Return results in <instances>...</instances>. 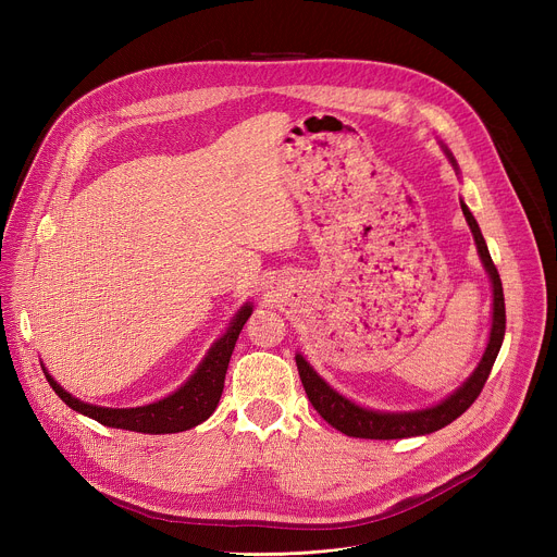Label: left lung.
I'll return each mask as SVG.
<instances>
[{
  "instance_id": "1",
  "label": "left lung",
  "mask_w": 557,
  "mask_h": 557,
  "mask_svg": "<svg viewBox=\"0 0 557 557\" xmlns=\"http://www.w3.org/2000/svg\"><path fill=\"white\" fill-rule=\"evenodd\" d=\"M445 153L451 161L454 170L458 172L454 156L447 149H445ZM460 209H462L465 220H467V224L473 233L475 249H479L483 267L490 273L492 290H494L492 331H490V342H487V348H485V355H483L479 368H475L471 372V376L454 394H449L445 401H441L438 406L417 410V412H374V410H366V408L352 404L350 399H346V396H342L320 374H317L301 355H295L299 379H301V385L306 389L308 401L312 404V408L317 412L322 414V419L326 423H331L342 434L355 436V438H379V441L432 434V432L449 425L451 421H456L475 399H479L481 389L485 387V381L490 379V372L494 368V361H496V357L500 352V346H503V339H505V324H507L505 295H503V282H500L498 269L492 262V256H490V249L485 245V237L481 233L479 222H475V218L471 215V211L467 209V205L462 200H460Z\"/></svg>"
}]
</instances>
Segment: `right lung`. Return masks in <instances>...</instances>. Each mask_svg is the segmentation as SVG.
Masks as SVG:
<instances>
[{
  "instance_id": "right-lung-1",
  "label": "right lung",
  "mask_w": 557,
  "mask_h": 557,
  "mask_svg": "<svg viewBox=\"0 0 557 557\" xmlns=\"http://www.w3.org/2000/svg\"><path fill=\"white\" fill-rule=\"evenodd\" d=\"M253 312L251 304H245L237 314L233 317L231 326L226 333L209 348L207 357L198 366V370L187 379L185 385H181L174 394L165 396V399L140 406V408H99L90 406L74 399L72 394H67L44 368L46 379L50 387L59 394V399L72 408L78 414H86L101 425L116 428V430H129V432H143V434H176L191 430L207 421L213 410L218 408V401L222 396L224 387V374L228 368L231 352L235 348L237 337H240L243 326Z\"/></svg>"
}]
</instances>
